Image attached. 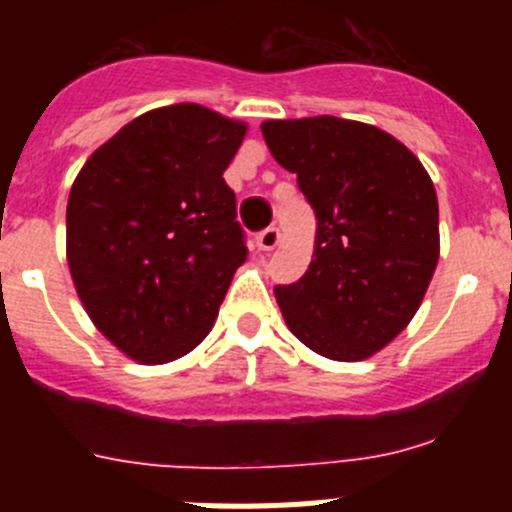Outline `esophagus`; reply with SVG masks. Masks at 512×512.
I'll list each match as a JSON object with an SVG mask.
<instances>
[{
  "mask_svg": "<svg viewBox=\"0 0 512 512\" xmlns=\"http://www.w3.org/2000/svg\"><path fill=\"white\" fill-rule=\"evenodd\" d=\"M277 242H280V230H277V227H267V230H262L260 235H257V247H260L262 252L275 250Z\"/></svg>",
  "mask_w": 512,
  "mask_h": 512,
  "instance_id": "34e87169",
  "label": "esophagus"
}]
</instances>
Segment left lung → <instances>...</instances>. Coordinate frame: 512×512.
<instances>
[{"label": "left lung", "mask_w": 512, "mask_h": 512, "mask_svg": "<svg viewBox=\"0 0 512 512\" xmlns=\"http://www.w3.org/2000/svg\"><path fill=\"white\" fill-rule=\"evenodd\" d=\"M262 136L317 215L314 255L275 287L289 332L334 361H361L414 319L436 272L431 175L391 133L337 116L265 121Z\"/></svg>", "instance_id": "left-lung-1"}]
</instances>
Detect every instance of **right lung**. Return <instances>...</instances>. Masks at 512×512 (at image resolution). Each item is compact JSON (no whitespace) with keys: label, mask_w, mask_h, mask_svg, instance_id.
<instances>
[{"label":"right lung","mask_w":512,"mask_h":512,"mask_svg":"<svg viewBox=\"0 0 512 512\" xmlns=\"http://www.w3.org/2000/svg\"><path fill=\"white\" fill-rule=\"evenodd\" d=\"M247 123L200 103L133 118L91 153L66 205V260L94 327L165 364L213 329L247 247L223 173Z\"/></svg>","instance_id":"obj_1"}]
</instances>
